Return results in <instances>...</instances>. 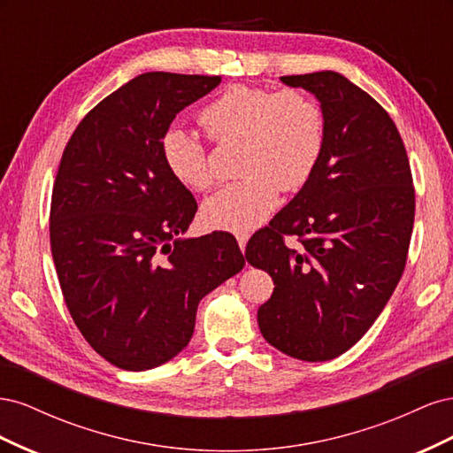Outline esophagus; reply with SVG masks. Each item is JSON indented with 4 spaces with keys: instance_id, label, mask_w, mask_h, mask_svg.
Here are the masks:
<instances>
[{
    "instance_id": "1",
    "label": "esophagus",
    "mask_w": 453,
    "mask_h": 453,
    "mask_svg": "<svg viewBox=\"0 0 453 453\" xmlns=\"http://www.w3.org/2000/svg\"><path fill=\"white\" fill-rule=\"evenodd\" d=\"M248 238H250V232H245V230L236 232V240H238V245H240L242 251L245 250V243H248Z\"/></svg>"
}]
</instances>
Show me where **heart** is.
<instances>
[{"instance_id":"1","label":"heart","mask_w":453,"mask_h":453,"mask_svg":"<svg viewBox=\"0 0 453 453\" xmlns=\"http://www.w3.org/2000/svg\"><path fill=\"white\" fill-rule=\"evenodd\" d=\"M198 122L219 145L242 142L238 170L245 175L202 205L203 223L223 230L263 223L276 210L281 188L296 190L310 180L325 143L319 104L296 88L232 85L202 109ZM160 153L180 185L202 193L215 183L210 147L198 134L170 127Z\"/></svg>"}]
</instances>
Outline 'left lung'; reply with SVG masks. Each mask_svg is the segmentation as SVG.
<instances>
[{
	"instance_id": "obj_1",
	"label": "left lung",
	"mask_w": 453,
	"mask_h": 453,
	"mask_svg": "<svg viewBox=\"0 0 453 453\" xmlns=\"http://www.w3.org/2000/svg\"><path fill=\"white\" fill-rule=\"evenodd\" d=\"M281 81L318 96L325 143L310 180L255 232L245 258L273 280L257 313L268 344L300 361H328L357 344L399 283L416 190L401 134L372 96L334 72Z\"/></svg>"
}]
</instances>
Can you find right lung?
I'll return each instance as SVG.
<instances>
[{
  "label": "right lung",
  "instance_id": "right-lung-1",
  "mask_svg": "<svg viewBox=\"0 0 453 453\" xmlns=\"http://www.w3.org/2000/svg\"><path fill=\"white\" fill-rule=\"evenodd\" d=\"M219 75L149 72L79 122L50 198V250L81 334L122 370L173 359L193 338L196 308L245 258L228 232L183 240L198 203L162 160L175 115Z\"/></svg>",
  "mask_w": 453,
  "mask_h": 453
}]
</instances>
